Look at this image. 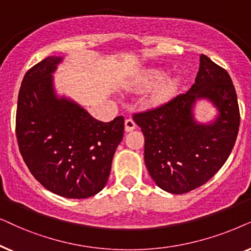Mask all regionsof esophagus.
Returning a JSON list of instances; mask_svg holds the SVG:
<instances>
[{"mask_svg":"<svg viewBox=\"0 0 251 251\" xmlns=\"http://www.w3.org/2000/svg\"><path fill=\"white\" fill-rule=\"evenodd\" d=\"M135 127H136V125H135L134 120H132V119L125 120V132H132Z\"/></svg>","mask_w":251,"mask_h":251,"instance_id":"34e87169","label":"esophagus"}]
</instances>
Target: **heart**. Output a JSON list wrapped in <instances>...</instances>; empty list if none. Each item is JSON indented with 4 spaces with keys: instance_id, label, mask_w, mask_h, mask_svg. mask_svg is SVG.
Here are the masks:
<instances>
[{
    "instance_id": "heart-1",
    "label": "heart",
    "mask_w": 251,
    "mask_h": 251,
    "mask_svg": "<svg viewBox=\"0 0 251 251\" xmlns=\"http://www.w3.org/2000/svg\"><path fill=\"white\" fill-rule=\"evenodd\" d=\"M138 86L140 88H151L152 104H163L171 100L176 93L179 86V79L176 75H166L164 69L148 68L143 70L138 78Z\"/></svg>"
}]
</instances>
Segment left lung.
<instances>
[{
  "label": "left lung",
  "instance_id": "left-lung-1",
  "mask_svg": "<svg viewBox=\"0 0 251 251\" xmlns=\"http://www.w3.org/2000/svg\"><path fill=\"white\" fill-rule=\"evenodd\" d=\"M201 100L216 110L206 122L196 117ZM133 119L145 135L151 179L165 192L185 194L209 181L228 158L240 126L238 98L226 70L202 53L195 82L185 94Z\"/></svg>",
  "mask_w": 251,
  "mask_h": 251
}]
</instances>
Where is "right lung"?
<instances>
[{
  "label": "right lung",
  "mask_w": 251,
  "mask_h": 251,
  "mask_svg": "<svg viewBox=\"0 0 251 251\" xmlns=\"http://www.w3.org/2000/svg\"><path fill=\"white\" fill-rule=\"evenodd\" d=\"M63 61L49 56L25 75L17 104V140L28 170L46 189L66 199H87L108 182L124 118L100 122L59 95L53 73Z\"/></svg>",
  "instance_id": "right-lung-1"
}]
</instances>
